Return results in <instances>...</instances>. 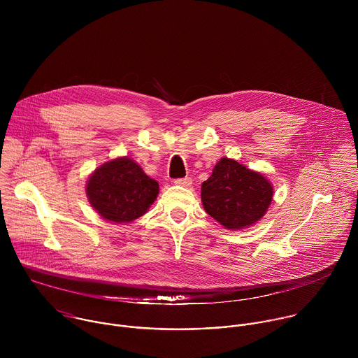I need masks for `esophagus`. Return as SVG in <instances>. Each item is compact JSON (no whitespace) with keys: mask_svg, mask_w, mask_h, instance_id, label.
<instances>
[{"mask_svg":"<svg viewBox=\"0 0 358 358\" xmlns=\"http://www.w3.org/2000/svg\"><path fill=\"white\" fill-rule=\"evenodd\" d=\"M173 183L175 185H178V186H183V187H189L192 183H193V180H192V178H189V176H186V178H180V179H175L173 180Z\"/></svg>","mask_w":358,"mask_h":358,"instance_id":"1","label":"esophagus"}]
</instances>
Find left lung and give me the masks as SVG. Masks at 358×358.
<instances>
[{
  "label": "left lung",
  "mask_w": 358,
  "mask_h": 358,
  "mask_svg": "<svg viewBox=\"0 0 358 358\" xmlns=\"http://www.w3.org/2000/svg\"><path fill=\"white\" fill-rule=\"evenodd\" d=\"M273 187L262 175L236 159L222 158L201 186L206 213L230 230L254 224L267 210Z\"/></svg>",
  "instance_id": "8db88e82"
}]
</instances>
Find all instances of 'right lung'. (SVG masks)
<instances>
[{"label":"right lung","instance_id":"add662e5","mask_svg":"<svg viewBox=\"0 0 358 358\" xmlns=\"http://www.w3.org/2000/svg\"><path fill=\"white\" fill-rule=\"evenodd\" d=\"M87 194L103 219L127 223L146 213L157 199L158 183L131 158H117L92 173Z\"/></svg>","mask_w":358,"mask_h":358}]
</instances>
